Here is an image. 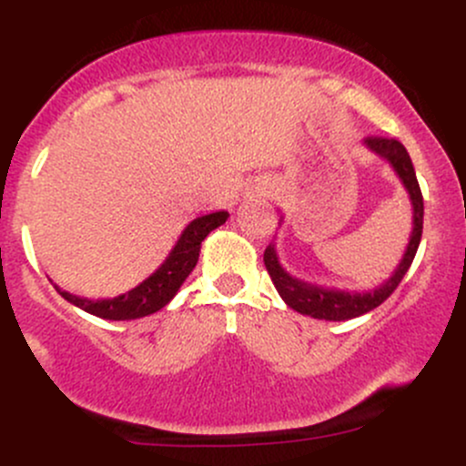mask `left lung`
<instances>
[{
	"label": "left lung",
	"instance_id": "left-lung-1",
	"mask_svg": "<svg viewBox=\"0 0 466 466\" xmlns=\"http://www.w3.org/2000/svg\"><path fill=\"white\" fill-rule=\"evenodd\" d=\"M363 146L370 153L385 159V162L392 167V171L397 173L403 189H406L408 198H410L412 232L410 238H408L406 252H403L401 261H399V266L394 268V272L388 279L380 281L374 289L359 293V290L327 289V286L309 284V281L298 279V277H293L284 266H281L275 243H270V246L266 248V252H263V263H266L268 275H270L272 284H275L281 299H284L293 311L302 313V316H311L318 318V320L329 322H342L374 311V309H377L379 304H383L385 299L394 293V289L401 284L403 275L408 272V268H410V263L417 255V248H420L421 228H424V198H421V189L420 182H417L410 155H408V150L403 148L401 142L388 137H368L363 139Z\"/></svg>",
	"mask_w": 466,
	"mask_h": 466
}]
</instances>
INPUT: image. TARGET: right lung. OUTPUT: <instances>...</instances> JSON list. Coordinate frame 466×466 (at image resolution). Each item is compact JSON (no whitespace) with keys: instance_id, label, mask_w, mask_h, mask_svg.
<instances>
[{"instance_id":"1","label":"right lung","mask_w":466,"mask_h":466,"mask_svg":"<svg viewBox=\"0 0 466 466\" xmlns=\"http://www.w3.org/2000/svg\"><path fill=\"white\" fill-rule=\"evenodd\" d=\"M228 211L220 209L191 220V223L182 229L180 238H177L176 246L171 248V252H168L167 259L162 261V266H159L153 275L146 277L142 284L126 290V293L116 295V298L89 299L81 298V295L67 293V290L58 289L56 284L54 289L58 290L67 302H72L74 307L83 309V311L92 313V316L96 318H103V320H137V318L157 313L159 309H164L173 298H176L180 286L185 284L189 272L196 268L200 257V243L205 241L207 234H209L211 229L220 228V225L228 220Z\"/></svg>"}]
</instances>
